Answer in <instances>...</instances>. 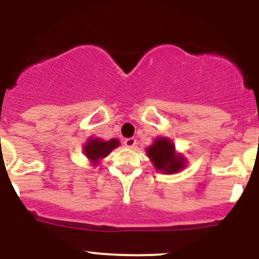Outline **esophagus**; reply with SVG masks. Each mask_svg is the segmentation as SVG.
Wrapping results in <instances>:
<instances>
[{"label":"esophagus","mask_w":259,"mask_h":259,"mask_svg":"<svg viewBox=\"0 0 259 259\" xmlns=\"http://www.w3.org/2000/svg\"><path fill=\"white\" fill-rule=\"evenodd\" d=\"M124 145H125V147H127V148H134L136 145V140L134 138L125 139L124 140Z\"/></svg>","instance_id":"1"}]
</instances>
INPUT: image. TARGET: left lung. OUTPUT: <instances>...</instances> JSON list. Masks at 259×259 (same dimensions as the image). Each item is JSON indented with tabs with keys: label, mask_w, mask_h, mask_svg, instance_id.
I'll return each instance as SVG.
<instances>
[{
	"label": "left lung",
	"mask_w": 259,
	"mask_h": 259,
	"mask_svg": "<svg viewBox=\"0 0 259 259\" xmlns=\"http://www.w3.org/2000/svg\"><path fill=\"white\" fill-rule=\"evenodd\" d=\"M146 152L154 168L164 174L178 173L186 165L185 157L175 152L174 144L167 138L154 140L153 145L146 148Z\"/></svg>",
	"instance_id": "1"
}]
</instances>
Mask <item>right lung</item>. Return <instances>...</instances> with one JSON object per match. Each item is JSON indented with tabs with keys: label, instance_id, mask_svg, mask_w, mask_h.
<instances>
[{
	"label": "right lung",
	"instance_id": "obj_1",
	"mask_svg": "<svg viewBox=\"0 0 259 259\" xmlns=\"http://www.w3.org/2000/svg\"><path fill=\"white\" fill-rule=\"evenodd\" d=\"M120 142L117 139H111L109 141H103L101 139H89L84 146V153L92 164H99L100 159L105 158L115 147L119 146Z\"/></svg>",
	"mask_w": 259,
	"mask_h": 259
}]
</instances>
